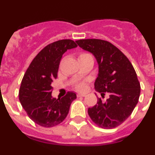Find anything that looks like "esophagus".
I'll use <instances>...</instances> for the list:
<instances>
[{"instance_id":"1","label":"esophagus","mask_w":155,"mask_h":155,"mask_svg":"<svg viewBox=\"0 0 155 155\" xmlns=\"http://www.w3.org/2000/svg\"><path fill=\"white\" fill-rule=\"evenodd\" d=\"M77 96H78V97H85L86 94H81V93H78V94H77Z\"/></svg>"}]
</instances>
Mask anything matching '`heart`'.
Segmentation results:
<instances>
[{
  "label": "heart",
  "instance_id": "b5f03b06",
  "mask_svg": "<svg viewBox=\"0 0 155 155\" xmlns=\"http://www.w3.org/2000/svg\"><path fill=\"white\" fill-rule=\"evenodd\" d=\"M85 56H89V54H87V53H81V54L79 56V57H85ZM75 87H76L77 89L79 90V91H84L86 88V84L84 82H80L78 84H77Z\"/></svg>",
  "mask_w": 155,
  "mask_h": 155
}]
</instances>
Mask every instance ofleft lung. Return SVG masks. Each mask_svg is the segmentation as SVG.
Returning <instances> with one entry per match:
<instances>
[{
	"instance_id": "1",
	"label": "left lung",
	"mask_w": 155,
	"mask_h": 155,
	"mask_svg": "<svg viewBox=\"0 0 155 155\" xmlns=\"http://www.w3.org/2000/svg\"><path fill=\"white\" fill-rule=\"evenodd\" d=\"M83 50L94 56L98 65V74L94 88L109 98L102 102L98 98L87 113L94 124L104 129H112L123 124L137 105L140 94V85L136 71L127 57L108 41L96 39L76 41Z\"/></svg>"
}]
</instances>
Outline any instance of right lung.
Wrapping results in <instances>:
<instances>
[{
  "label": "right lung",
  "instance_id": "add662e5",
  "mask_svg": "<svg viewBox=\"0 0 155 155\" xmlns=\"http://www.w3.org/2000/svg\"><path fill=\"white\" fill-rule=\"evenodd\" d=\"M78 45L71 39L49 44L31 61L25 74L19 90V100L28 117L43 127H53L62 123L69 113L76 93L68 91L63 98L52 96L51 86L57 78L62 56Z\"/></svg>",
  "mask_w": 155,
  "mask_h": 155
}]
</instances>
